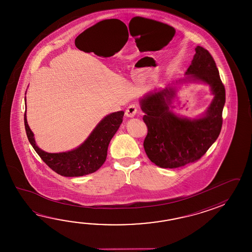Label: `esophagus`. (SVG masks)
Returning <instances> with one entry per match:
<instances>
[{
    "mask_svg": "<svg viewBox=\"0 0 252 252\" xmlns=\"http://www.w3.org/2000/svg\"><path fill=\"white\" fill-rule=\"evenodd\" d=\"M137 113H138V107H137V105H135V104H130V105L126 109V111H125L126 116L129 117V118L134 117V116L137 114Z\"/></svg>",
    "mask_w": 252,
    "mask_h": 252,
    "instance_id": "obj_1",
    "label": "esophagus"
}]
</instances>
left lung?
Wrapping results in <instances>:
<instances>
[{
    "label": "left lung",
    "mask_w": 252,
    "mask_h": 252,
    "mask_svg": "<svg viewBox=\"0 0 252 252\" xmlns=\"http://www.w3.org/2000/svg\"><path fill=\"white\" fill-rule=\"evenodd\" d=\"M188 78L211 86L214 100L203 118L183 119L169 111L171 93L155 92L140 101L148 126L144 150L151 162L162 168H177L199 160L219 137L222 126L225 88L209 51L197 46L186 72Z\"/></svg>",
    "instance_id": "obj_1"
}]
</instances>
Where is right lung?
<instances>
[{"label": "right lung", "mask_w": 252, "mask_h": 252, "mask_svg": "<svg viewBox=\"0 0 252 252\" xmlns=\"http://www.w3.org/2000/svg\"><path fill=\"white\" fill-rule=\"evenodd\" d=\"M124 115L123 111L109 114L102 119L80 147L63 153H48L38 148L28 125L26 113L24 125L30 143L53 171L64 177H82L96 171L102 166L107 157L109 143L123 123Z\"/></svg>", "instance_id": "add662e5"}]
</instances>
